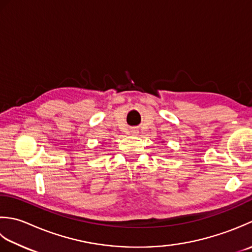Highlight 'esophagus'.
Here are the masks:
<instances>
[{
    "label": "esophagus",
    "instance_id": "esophagus-1",
    "mask_svg": "<svg viewBox=\"0 0 252 252\" xmlns=\"http://www.w3.org/2000/svg\"><path fill=\"white\" fill-rule=\"evenodd\" d=\"M131 133H132V135H136V133L138 132V130L137 129H131V131H130Z\"/></svg>",
    "mask_w": 252,
    "mask_h": 252
}]
</instances>
